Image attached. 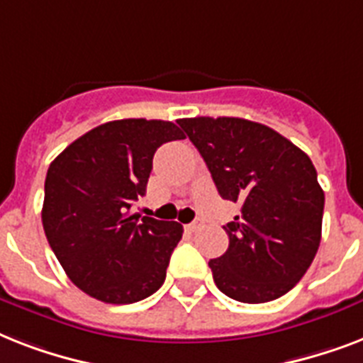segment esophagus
<instances>
[{
	"label": "esophagus",
	"instance_id": "esophagus-1",
	"mask_svg": "<svg viewBox=\"0 0 363 363\" xmlns=\"http://www.w3.org/2000/svg\"><path fill=\"white\" fill-rule=\"evenodd\" d=\"M199 228H201V220H194L192 224H188V230H190V232H198Z\"/></svg>",
	"mask_w": 363,
	"mask_h": 363
}]
</instances>
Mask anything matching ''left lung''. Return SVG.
Wrapping results in <instances>:
<instances>
[{
	"label": "left lung",
	"instance_id": "left-lung-1",
	"mask_svg": "<svg viewBox=\"0 0 363 363\" xmlns=\"http://www.w3.org/2000/svg\"><path fill=\"white\" fill-rule=\"evenodd\" d=\"M224 199L241 215L228 222L230 245L209 262L216 286L242 303L292 290L315 259L322 235V192L307 154L258 122L233 116L181 118Z\"/></svg>",
	"mask_w": 363,
	"mask_h": 363
}]
</instances>
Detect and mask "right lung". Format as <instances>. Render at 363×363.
I'll return each mask as SVG.
<instances>
[{"label": "right lung", "mask_w": 363, "mask_h": 363, "mask_svg": "<svg viewBox=\"0 0 363 363\" xmlns=\"http://www.w3.org/2000/svg\"><path fill=\"white\" fill-rule=\"evenodd\" d=\"M184 139L165 121L124 118L94 128L54 160L45 179L43 228L71 282L105 303H135L165 281L179 222L131 215L147 192L154 152Z\"/></svg>", "instance_id": "right-lung-1"}]
</instances>
